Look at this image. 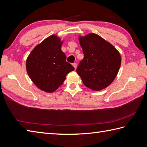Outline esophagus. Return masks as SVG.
<instances>
[{
  "label": "esophagus",
  "instance_id": "obj_1",
  "mask_svg": "<svg viewBox=\"0 0 147 147\" xmlns=\"http://www.w3.org/2000/svg\"><path fill=\"white\" fill-rule=\"evenodd\" d=\"M73 66L74 67V69H76V67H77V64L76 63H73Z\"/></svg>",
  "mask_w": 147,
  "mask_h": 147
}]
</instances>
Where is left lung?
<instances>
[{
    "label": "left lung",
    "instance_id": "8db88e82",
    "mask_svg": "<svg viewBox=\"0 0 147 147\" xmlns=\"http://www.w3.org/2000/svg\"><path fill=\"white\" fill-rule=\"evenodd\" d=\"M84 58L76 72L90 89L100 91L112 83L121 63L120 53L111 44L94 33L79 37Z\"/></svg>",
    "mask_w": 147,
    "mask_h": 147
}]
</instances>
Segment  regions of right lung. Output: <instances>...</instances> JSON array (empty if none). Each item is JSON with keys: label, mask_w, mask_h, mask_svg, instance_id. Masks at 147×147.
<instances>
[{"label": "right lung", "mask_w": 147, "mask_h": 147, "mask_svg": "<svg viewBox=\"0 0 147 147\" xmlns=\"http://www.w3.org/2000/svg\"><path fill=\"white\" fill-rule=\"evenodd\" d=\"M63 41L51 35L37 45L26 61V70L36 86L47 93H53L62 85L66 75L74 70L66 61L62 50Z\"/></svg>", "instance_id": "1"}]
</instances>
